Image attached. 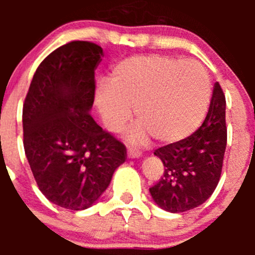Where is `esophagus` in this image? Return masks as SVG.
I'll return each instance as SVG.
<instances>
[{
  "label": "esophagus",
  "instance_id": "34e87169",
  "mask_svg": "<svg viewBox=\"0 0 255 255\" xmlns=\"http://www.w3.org/2000/svg\"><path fill=\"white\" fill-rule=\"evenodd\" d=\"M127 155H128V158H130V159H138V158H140V156H142V153H140L139 150H137V149H128V151H127Z\"/></svg>",
  "mask_w": 255,
  "mask_h": 255
}]
</instances>
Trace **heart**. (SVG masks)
I'll use <instances>...</instances> for the list:
<instances>
[{"mask_svg": "<svg viewBox=\"0 0 255 255\" xmlns=\"http://www.w3.org/2000/svg\"><path fill=\"white\" fill-rule=\"evenodd\" d=\"M211 101V81L200 64L168 55H134L112 66L109 82L95 90V104L105 127L118 132L134 113L139 118L128 138L176 143L204 122Z\"/></svg>", "mask_w": 255, "mask_h": 255, "instance_id": "1", "label": "heart"}]
</instances>
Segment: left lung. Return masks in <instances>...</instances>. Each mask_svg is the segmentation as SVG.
Wrapping results in <instances>:
<instances>
[{
	"label": "left lung",
	"mask_w": 255,
	"mask_h": 255,
	"mask_svg": "<svg viewBox=\"0 0 255 255\" xmlns=\"http://www.w3.org/2000/svg\"><path fill=\"white\" fill-rule=\"evenodd\" d=\"M226 145V97L216 82L201 127L185 139L154 151L163 161L164 174L149 189L153 201L171 213L204 204L220 181Z\"/></svg>",
	"instance_id": "obj_1"
}]
</instances>
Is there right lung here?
Wrapping results in <instances>:
<instances>
[{
	"instance_id": "add662e5",
	"label": "right lung",
	"mask_w": 255,
	"mask_h": 255,
	"mask_svg": "<svg viewBox=\"0 0 255 255\" xmlns=\"http://www.w3.org/2000/svg\"><path fill=\"white\" fill-rule=\"evenodd\" d=\"M104 50L75 40L55 49L33 75L23 105V145L42 194L73 211L91 207L125 163L126 146L90 115Z\"/></svg>"
}]
</instances>
